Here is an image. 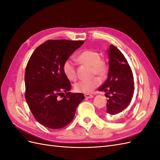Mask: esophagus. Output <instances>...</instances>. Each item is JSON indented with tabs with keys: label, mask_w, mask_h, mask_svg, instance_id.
<instances>
[{
	"label": "esophagus",
	"mask_w": 160,
	"mask_h": 160,
	"mask_svg": "<svg viewBox=\"0 0 160 160\" xmlns=\"http://www.w3.org/2000/svg\"><path fill=\"white\" fill-rule=\"evenodd\" d=\"M85 97L86 98H93V95H90V94H85Z\"/></svg>",
	"instance_id": "34e87169"
}]
</instances>
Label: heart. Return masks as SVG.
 <instances>
[{"instance_id": "b5f03b06", "label": "heart", "mask_w": 160, "mask_h": 160, "mask_svg": "<svg viewBox=\"0 0 160 160\" xmlns=\"http://www.w3.org/2000/svg\"><path fill=\"white\" fill-rule=\"evenodd\" d=\"M77 59L81 63L91 66L92 74L103 77L107 73L108 69L107 62L105 60L101 59V55L98 52L92 50H85L78 55ZM62 71L67 78L70 81H75L76 79V68L72 60L68 59L64 62L62 65ZM99 84L100 81L98 77H93L77 82L74 85V89L78 93H90Z\"/></svg>"}]
</instances>
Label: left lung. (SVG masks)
Returning a JSON list of instances; mask_svg holds the SVG:
<instances>
[{
    "mask_svg": "<svg viewBox=\"0 0 160 160\" xmlns=\"http://www.w3.org/2000/svg\"><path fill=\"white\" fill-rule=\"evenodd\" d=\"M108 52V77L98 90L110 95H108L105 114L114 115L128 107L133 95L134 81L132 71L122 52L113 45H110Z\"/></svg>",
    "mask_w": 160,
    "mask_h": 160,
    "instance_id": "1",
    "label": "left lung"
}]
</instances>
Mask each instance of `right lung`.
Instances as JSON below:
<instances>
[{
  "label": "right lung",
  "instance_id": "obj_1",
  "mask_svg": "<svg viewBox=\"0 0 160 160\" xmlns=\"http://www.w3.org/2000/svg\"><path fill=\"white\" fill-rule=\"evenodd\" d=\"M83 43V41H47L37 48L28 61L25 99L37 122L47 128L57 129L66 126L85 98L81 93L69 92L71 85L62 71L64 62Z\"/></svg>",
  "mask_w": 160,
  "mask_h": 160
}]
</instances>
